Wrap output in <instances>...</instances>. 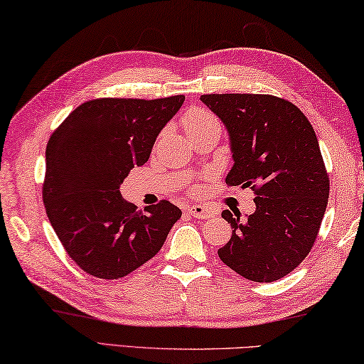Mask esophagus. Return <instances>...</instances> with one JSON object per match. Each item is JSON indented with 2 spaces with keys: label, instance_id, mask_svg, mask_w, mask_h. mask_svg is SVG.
Instances as JSON below:
<instances>
[{
  "label": "esophagus",
  "instance_id": "1",
  "mask_svg": "<svg viewBox=\"0 0 364 364\" xmlns=\"http://www.w3.org/2000/svg\"><path fill=\"white\" fill-rule=\"evenodd\" d=\"M188 214H192L193 218H198V219H208V218H213L214 213L213 210H210V208H206L203 205H192L187 208Z\"/></svg>",
  "mask_w": 364,
  "mask_h": 364
}]
</instances>
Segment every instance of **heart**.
Wrapping results in <instances>:
<instances>
[{
    "label": "heart",
    "mask_w": 364,
    "mask_h": 364,
    "mask_svg": "<svg viewBox=\"0 0 364 364\" xmlns=\"http://www.w3.org/2000/svg\"><path fill=\"white\" fill-rule=\"evenodd\" d=\"M182 126L186 129L188 136H193L205 132V130L211 127H218L219 121L218 117L211 114L210 111L201 109V108H193L182 116Z\"/></svg>",
    "instance_id": "1"
}]
</instances>
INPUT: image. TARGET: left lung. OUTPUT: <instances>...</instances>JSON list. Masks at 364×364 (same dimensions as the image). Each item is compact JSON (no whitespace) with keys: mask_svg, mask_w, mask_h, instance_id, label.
<instances>
[{"mask_svg":"<svg viewBox=\"0 0 364 364\" xmlns=\"http://www.w3.org/2000/svg\"><path fill=\"white\" fill-rule=\"evenodd\" d=\"M224 122L234 166L229 187H250L256 210L245 219L223 211L232 237L218 250L230 269L272 282L299 266L316 240L329 198V174L306 116L272 95H201Z\"/></svg>","mask_w":364,"mask_h":364,"instance_id":"1","label":"left lung"}]
</instances>
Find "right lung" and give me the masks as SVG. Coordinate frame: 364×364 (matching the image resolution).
Returning <instances> with one entry per match:
<instances>
[{"label": "right lung", "mask_w": 364, "mask_h": 364, "mask_svg": "<svg viewBox=\"0 0 364 364\" xmlns=\"http://www.w3.org/2000/svg\"><path fill=\"white\" fill-rule=\"evenodd\" d=\"M186 101L98 98L64 119L46 145L43 203L74 263L93 277L121 279L164 245L182 211L168 200L136 211L121 183L145 164L163 127Z\"/></svg>", "instance_id": "right-lung-1"}]
</instances>
